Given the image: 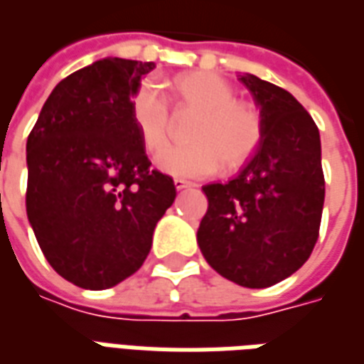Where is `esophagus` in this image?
<instances>
[{"label": "esophagus", "mask_w": 364, "mask_h": 364, "mask_svg": "<svg viewBox=\"0 0 364 364\" xmlns=\"http://www.w3.org/2000/svg\"><path fill=\"white\" fill-rule=\"evenodd\" d=\"M174 188L176 190H186V188H192V182H188L184 178H174Z\"/></svg>", "instance_id": "34e87169"}]
</instances>
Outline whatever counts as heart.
I'll use <instances>...</instances> for the list:
<instances>
[{
    "label": "heart",
    "mask_w": 364,
    "mask_h": 364,
    "mask_svg": "<svg viewBox=\"0 0 364 364\" xmlns=\"http://www.w3.org/2000/svg\"><path fill=\"white\" fill-rule=\"evenodd\" d=\"M172 90L180 107L198 111L190 128L188 146L166 147L157 157V165L172 176L199 178L220 168L244 165L263 138V117L250 101L236 100L228 82L213 73H186L174 78ZM130 117L140 140L149 153H157L166 144L171 128V109L159 84L144 80L134 90Z\"/></svg>",
    "instance_id": "heart-1"
}]
</instances>
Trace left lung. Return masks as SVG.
Wrapping results in <instances>:
<instances>
[{
	"label": "left lung",
	"instance_id": "obj_1",
	"mask_svg": "<svg viewBox=\"0 0 364 364\" xmlns=\"http://www.w3.org/2000/svg\"><path fill=\"white\" fill-rule=\"evenodd\" d=\"M263 117V138L228 182L203 186L209 207L198 230L205 261L226 280L269 288L301 269L321 228V136L280 86L242 75Z\"/></svg>",
	"mask_w": 364,
	"mask_h": 364
}]
</instances>
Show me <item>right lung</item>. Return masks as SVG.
<instances>
[{"label":"right lung","instance_id":"add662e5","mask_svg":"<svg viewBox=\"0 0 364 364\" xmlns=\"http://www.w3.org/2000/svg\"><path fill=\"white\" fill-rule=\"evenodd\" d=\"M153 68L113 57L76 70L28 134L26 215L48 263L78 288H113L140 269L176 198L130 117L134 90Z\"/></svg>","mask_w":364,"mask_h":364}]
</instances>
